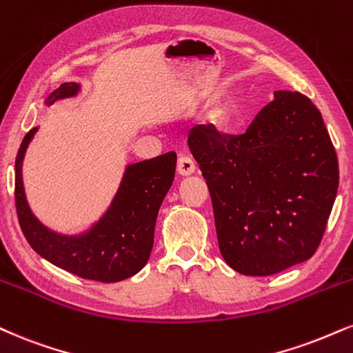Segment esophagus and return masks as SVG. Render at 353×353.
<instances>
[{
    "instance_id": "34e87169",
    "label": "esophagus",
    "mask_w": 353,
    "mask_h": 353,
    "mask_svg": "<svg viewBox=\"0 0 353 353\" xmlns=\"http://www.w3.org/2000/svg\"><path fill=\"white\" fill-rule=\"evenodd\" d=\"M177 172L181 176H190V174L195 172V164L194 161L188 158V156H181L179 161H177Z\"/></svg>"
}]
</instances>
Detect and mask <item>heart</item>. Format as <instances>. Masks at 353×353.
I'll return each instance as SVG.
<instances>
[{
  "label": "heart",
  "instance_id": "1",
  "mask_svg": "<svg viewBox=\"0 0 353 353\" xmlns=\"http://www.w3.org/2000/svg\"><path fill=\"white\" fill-rule=\"evenodd\" d=\"M212 121H214L215 128H217V130L227 131L232 125L230 110H228V108H219L217 112L214 113V117H212Z\"/></svg>",
  "mask_w": 353,
  "mask_h": 353
}]
</instances>
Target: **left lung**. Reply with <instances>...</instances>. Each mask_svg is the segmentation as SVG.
I'll use <instances>...</instances> for the list:
<instances>
[{
	"mask_svg": "<svg viewBox=\"0 0 353 353\" xmlns=\"http://www.w3.org/2000/svg\"><path fill=\"white\" fill-rule=\"evenodd\" d=\"M189 150L214 207L219 248L233 270L270 276L312 256L339 188L322 114L299 92L278 90L243 134L197 125Z\"/></svg>",
	"mask_w": 353,
	"mask_h": 353,
	"instance_id": "left-lung-1",
	"label": "left lung"
}]
</instances>
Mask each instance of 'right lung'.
Instances as JSON below:
<instances>
[{
    "instance_id": "add662e5",
    "label": "right lung",
    "mask_w": 353,
    "mask_h": 353,
    "mask_svg": "<svg viewBox=\"0 0 353 353\" xmlns=\"http://www.w3.org/2000/svg\"><path fill=\"white\" fill-rule=\"evenodd\" d=\"M79 90V83H62L46 99V105L75 97ZM36 131L32 128L24 136L14 164L16 212L21 230L34 252L57 268L100 283L123 281L141 271L154 243L159 207L172 185L176 152L126 165L118 192L103 217L80 235H62L36 219L24 194L23 159Z\"/></svg>"
}]
</instances>
